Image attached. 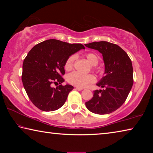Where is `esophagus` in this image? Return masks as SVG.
Returning <instances> with one entry per match:
<instances>
[{"label": "esophagus", "mask_w": 153, "mask_h": 153, "mask_svg": "<svg viewBox=\"0 0 153 153\" xmlns=\"http://www.w3.org/2000/svg\"><path fill=\"white\" fill-rule=\"evenodd\" d=\"M76 89L77 90H83V88H81V87H76Z\"/></svg>", "instance_id": "esophagus-1"}]
</instances>
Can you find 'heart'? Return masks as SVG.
Returning a JSON list of instances; mask_svg holds the SVG:
<instances>
[{"label": "heart", "mask_w": 153, "mask_h": 153, "mask_svg": "<svg viewBox=\"0 0 153 153\" xmlns=\"http://www.w3.org/2000/svg\"><path fill=\"white\" fill-rule=\"evenodd\" d=\"M86 58L89 63L93 66L97 65L98 63V57L97 55L94 53H87ZM75 61V56L71 55L67 59V60L65 64V69L69 71L73 68L74 63ZM67 81L72 85L76 86L77 87H85L89 84H91L95 82V77L92 75H83L78 73V72H73L67 76Z\"/></svg>", "instance_id": "obj_1"}]
</instances>
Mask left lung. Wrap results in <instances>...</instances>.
Returning <instances> with one entry per match:
<instances>
[{
  "mask_svg": "<svg viewBox=\"0 0 153 153\" xmlns=\"http://www.w3.org/2000/svg\"><path fill=\"white\" fill-rule=\"evenodd\" d=\"M84 45L101 53L105 64V76L97 84L103 89L94 90L86 106L94 113L109 114L123 104L133 86L131 61L120 46L107 41Z\"/></svg>",
  "mask_w": 153,
  "mask_h": 153,
  "instance_id": "8db88e82",
  "label": "left lung"
}]
</instances>
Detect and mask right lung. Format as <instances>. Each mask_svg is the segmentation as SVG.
<instances>
[{"mask_svg": "<svg viewBox=\"0 0 153 153\" xmlns=\"http://www.w3.org/2000/svg\"><path fill=\"white\" fill-rule=\"evenodd\" d=\"M81 49L82 44H69L50 39L40 42L31 49L23 63L22 79L28 97L36 107L44 111L59 109L65 102L71 85L53 84L65 82V64L69 56Z\"/></svg>", "mask_w": 153, "mask_h": 153, "instance_id": "add662e5", "label": "right lung"}]
</instances>
